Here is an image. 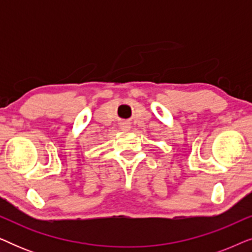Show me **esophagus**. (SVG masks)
<instances>
[{"label": "esophagus", "mask_w": 252, "mask_h": 252, "mask_svg": "<svg viewBox=\"0 0 252 252\" xmlns=\"http://www.w3.org/2000/svg\"><path fill=\"white\" fill-rule=\"evenodd\" d=\"M120 127H122L123 130H129L130 129V125L128 123H123L122 126H120Z\"/></svg>", "instance_id": "obj_1"}]
</instances>
